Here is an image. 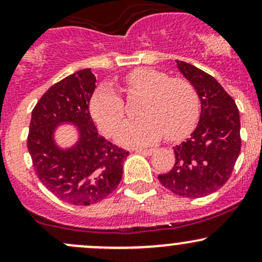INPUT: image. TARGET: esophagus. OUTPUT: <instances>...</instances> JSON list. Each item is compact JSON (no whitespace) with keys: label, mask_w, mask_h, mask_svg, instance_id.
<instances>
[{"label":"esophagus","mask_w":262,"mask_h":262,"mask_svg":"<svg viewBox=\"0 0 262 262\" xmlns=\"http://www.w3.org/2000/svg\"><path fill=\"white\" fill-rule=\"evenodd\" d=\"M134 151L138 152V154L151 155V154H154L155 150H154V149H134Z\"/></svg>","instance_id":"esophagus-1"}]
</instances>
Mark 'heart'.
I'll return each mask as SVG.
<instances>
[{
    "label": "heart",
    "instance_id": "b5f03b06",
    "mask_svg": "<svg viewBox=\"0 0 262 262\" xmlns=\"http://www.w3.org/2000/svg\"><path fill=\"white\" fill-rule=\"evenodd\" d=\"M124 89L130 97H143L138 108L141 117L116 130L122 144L148 145L166 137L177 140L194 128L200 117V97L189 81L170 77L154 69H137L127 75ZM90 112L106 134H112L124 117V101L110 85L100 86L90 100Z\"/></svg>",
    "mask_w": 262,
    "mask_h": 262
}]
</instances>
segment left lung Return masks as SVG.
<instances>
[{
  "label": "left lung",
  "instance_id": "8db88e82",
  "mask_svg": "<svg viewBox=\"0 0 262 262\" xmlns=\"http://www.w3.org/2000/svg\"><path fill=\"white\" fill-rule=\"evenodd\" d=\"M176 64L196 89L202 111L191 137L173 146L175 164L159 181L179 196L201 198L221 188L233 172L242 148L239 110L214 77L185 61Z\"/></svg>",
  "mask_w": 262,
  "mask_h": 262
}]
</instances>
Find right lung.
Returning a JSON list of instances; mask_svg holds the SVG:
<instances>
[{"instance_id": "add662e5", "label": "right lung", "mask_w": 262, "mask_h": 262, "mask_svg": "<svg viewBox=\"0 0 262 262\" xmlns=\"http://www.w3.org/2000/svg\"><path fill=\"white\" fill-rule=\"evenodd\" d=\"M95 89L91 69L54 83L33 108L27 138L38 179L54 196L75 206H90L112 193L129 154L98 134L90 114ZM62 121L79 127L80 141L73 149L60 150L53 144V129Z\"/></svg>"}]
</instances>
